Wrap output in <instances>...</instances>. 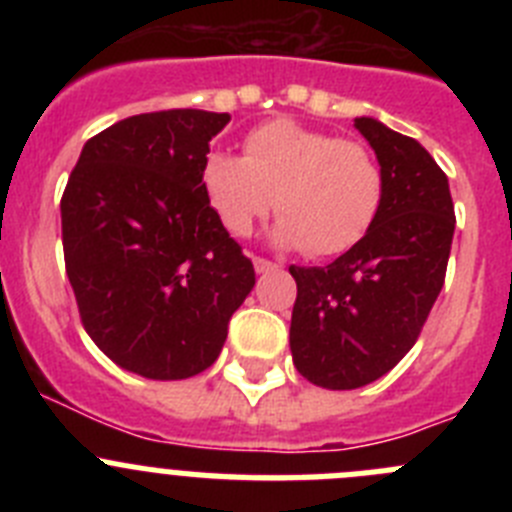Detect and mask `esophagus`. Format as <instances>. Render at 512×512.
Segmentation results:
<instances>
[{
  "mask_svg": "<svg viewBox=\"0 0 512 512\" xmlns=\"http://www.w3.org/2000/svg\"><path fill=\"white\" fill-rule=\"evenodd\" d=\"M253 269L259 271V274H266V271L277 269V264L269 259H261V256H253Z\"/></svg>",
  "mask_w": 512,
  "mask_h": 512,
  "instance_id": "34e87169",
  "label": "esophagus"
}]
</instances>
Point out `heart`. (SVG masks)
I'll list each match as a JSON object with an SVG mask.
<instances>
[{
  "label": "heart",
  "instance_id": "heart-1",
  "mask_svg": "<svg viewBox=\"0 0 512 512\" xmlns=\"http://www.w3.org/2000/svg\"><path fill=\"white\" fill-rule=\"evenodd\" d=\"M200 187L228 233L248 235L274 205L282 217L274 238L323 259L351 251L372 230L384 176L359 140L271 120L243 138V156L207 153Z\"/></svg>",
  "mask_w": 512,
  "mask_h": 512
}]
</instances>
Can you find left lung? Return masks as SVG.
Here are the masks:
<instances>
[{"label": "left lung", "mask_w": 512, "mask_h": 512, "mask_svg": "<svg viewBox=\"0 0 512 512\" xmlns=\"http://www.w3.org/2000/svg\"><path fill=\"white\" fill-rule=\"evenodd\" d=\"M354 125L382 166L377 220L333 264L289 266L292 359L325 390L364 387L415 346L446 279L456 225L449 179L418 140L374 117Z\"/></svg>", "instance_id": "obj_1"}]
</instances>
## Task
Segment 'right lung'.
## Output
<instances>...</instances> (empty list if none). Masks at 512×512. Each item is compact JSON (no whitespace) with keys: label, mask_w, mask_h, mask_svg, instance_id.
I'll return each instance as SVG.
<instances>
[{"label":"right lung","mask_w":512,"mask_h":512,"mask_svg":"<svg viewBox=\"0 0 512 512\" xmlns=\"http://www.w3.org/2000/svg\"><path fill=\"white\" fill-rule=\"evenodd\" d=\"M228 112L115 122L81 148L61 197L63 259L81 325L146 379H187L223 351L256 271L200 187Z\"/></svg>","instance_id":"add662e5"}]
</instances>
